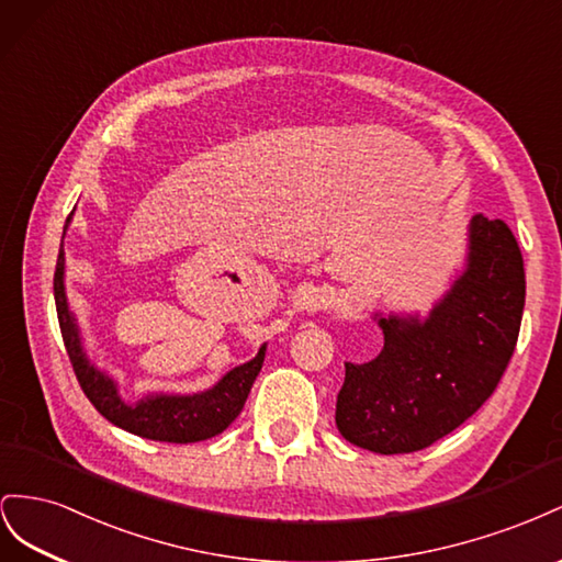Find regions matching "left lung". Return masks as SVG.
I'll return each mask as SVG.
<instances>
[{"label":"left lung","mask_w":562,"mask_h":562,"mask_svg":"<svg viewBox=\"0 0 562 562\" xmlns=\"http://www.w3.org/2000/svg\"><path fill=\"white\" fill-rule=\"evenodd\" d=\"M525 308L522 254L502 218L475 214L450 290L419 313H372L379 356L346 362L336 428L376 454L440 440L494 393L516 350Z\"/></svg>","instance_id":"left-lung-1"}]
</instances>
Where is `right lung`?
<instances>
[{
  "label": "right lung",
  "instance_id": "right-lung-1",
  "mask_svg": "<svg viewBox=\"0 0 562 562\" xmlns=\"http://www.w3.org/2000/svg\"><path fill=\"white\" fill-rule=\"evenodd\" d=\"M70 221L72 214L66 221V231ZM66 231H63V237H66ZM54 299L63 344H66L79 386H82L85 395L91 400V405L110 424L130 430L140 438L186 445L218 436L243 412L254 381L263 367L266 344L249 362L237 364L231 372L223 374L212 389L198 393L150 391L143 393L136 403H130L120 393V383L108 372L99 370L95 362H91V358L87 356L82 331H79L77 317L70 311L66 294V249H63V239L54 272Z\"/></svg>",
  "mask_w": 562,
  "mask_h": 562
}]
</instances>
